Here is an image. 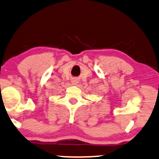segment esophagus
Returning a JSON list of instances; mask_svg holds the SVG:
<instances>
[{
  "mask_svg": "<svg viewBox=\"0 0 159 159\" xmlns=\"http://www.w3.org/2000/svg\"><path fill=\"white\" fill-rule=\"evenodd\" d=\"M72 84H77L78 83V79L76 78H73L72 79Z\"/></svg>",
  "mask_w": 159,
  "mask_h": 159,
  "instance_id": "esophagus-1",
  "label": "esophagus"
}]
</instances>
